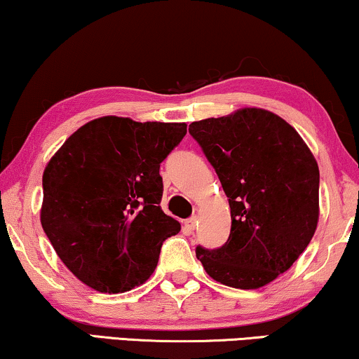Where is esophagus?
<instances>
[{
  "label": "esophagus",
  "instance_id": "1",
  "mask_svg": "<svg viewBox=\"0 0 359 359\" xmlns=\"http://www.w3.org/2000/svg\"><path fill=\"white\" fill-rule=\"evenodd\" d=\"M195 226H196V218H195V216H194V218H189V219H187L185 223H184V228H185L187 232L194 231Z\"/></svg>",
  "mask_w": 359,
  "mask_h": 359
}]
</instances>
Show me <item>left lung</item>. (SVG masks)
Returning <instances> with one entry per match:
<instances>
[{"instance_id": "obj_1", "label": "left lung", "mask_w": 359, "mask_h": 359, "mask_svg": "<svg viewBox=\"0 0 359 359\" xmlns=\"http://www.w3.org/2000/svg\"><path fill=\"white\" fill-rule=\"evenodd\" d=\"M229 200L231 232L195 249L211 278L239 290L269 285L294 264L319 221V168L299 133L264 109L189 127Z\"/></svg>"}]
</instances>
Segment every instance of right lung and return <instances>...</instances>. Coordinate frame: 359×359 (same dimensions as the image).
<instances>
[{"instance_id": "obj_1", "label": "right lung", "mask_w": 359, "mask_h": 359, "mask_svg": "<svg viewBox=\"0 0 359 359\" xmlns=\"http://www.w3.org/2000/svg\"><path fill=\"white\" fill-rule=\"evenodd\" d=\"M185 133V123L100 117L50 159L40 223L84 285L115 294L153 275L163 242L180 231L161 210L159 168Z\"/></svg>"}]
</instances>
